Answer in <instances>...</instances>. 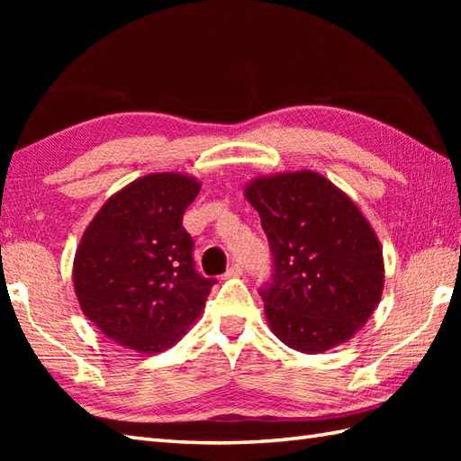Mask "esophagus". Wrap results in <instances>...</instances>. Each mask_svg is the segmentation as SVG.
Masks as SVG:
<instances>
[{
  "instance_id": "esophagus-1",
  "label": "esophagus",
  "mask_w": 461,
  "mask_h": 461,
  "mask_svg": "<svg viewBox=\"0 0 461 461\" xmlns=\"http://www.w3.org/2000/svg\"><path fill=\"white\" fill-rule=\"evenodd\" d=\"M243 276V269H241V266H238V263H236V266H231L228 271H225V279H228V277H241Z\"/></svg>"
}]
</instances>
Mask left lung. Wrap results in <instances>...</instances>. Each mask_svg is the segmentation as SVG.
Wrapping results in <instances>:
<instances>
[{
	"label": "left lung",
	"mask_w": 461,
	"mask_h": 461,
	"mask_svg": "<svg viewBox=\"0 0 461 461\" xmlns=\"http://www.w3.org/2000/svg\"><path fill=\"white\" fill-rule=\"evenodd\" d=\"M243 195L273 251V281L261 289L273 335L307 355L350 340L384 289V258L365 213L312 170L258 176Z\"/></svg>",
	"instance_id": "8db88e82"
}]
</instances>
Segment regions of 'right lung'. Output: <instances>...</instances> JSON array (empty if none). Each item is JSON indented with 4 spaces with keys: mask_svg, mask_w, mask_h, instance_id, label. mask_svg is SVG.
<instances>
[{
    "mask_svg": "<svg viewBox=\"0 0 461 461\" xmlns=\"http://www.w3.org/2000/svg\"><path fill=\"white\" fill-rule=\"evenodd\" d=\"M202 182L154 172L113 194L86 225L73 259L81 311L106 339L156 355L200 319L215 279L194 269L182 218Z\"/></svg>",
    "mask_w": 461,
    "mask_h": 461,
    "instance_id": "obj_1",
    "label": "right lung"
}]
</instances>
